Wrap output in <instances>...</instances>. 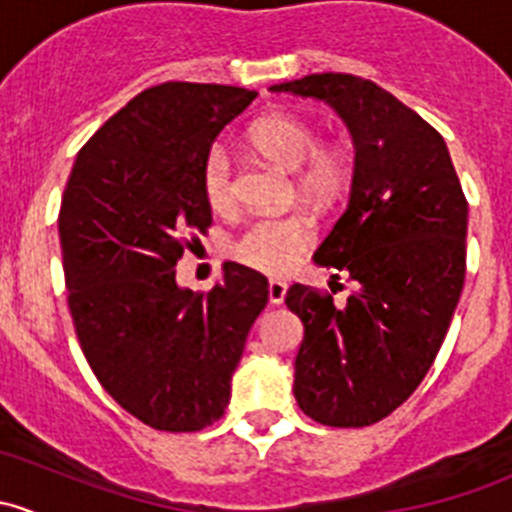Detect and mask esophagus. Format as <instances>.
<instances>
[{
    "label": "esophagus",
    "mask_w": 512,
    "mask_h": 512,
    "mask_svg": "<svg viewBox=\"0 0 512 512\" xmlns=\"http://www.w3.org/2000/svg\"><path fill=\"white\" fill-rule=\"evenodd\" d=\"M270 304H282L287 297V282L282 280H270Z\"/></svg>",
    "instance_id": "obj_1"
}]
</instances>
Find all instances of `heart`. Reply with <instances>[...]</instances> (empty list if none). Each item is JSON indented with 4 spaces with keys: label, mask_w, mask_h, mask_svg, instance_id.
Instances as JSON below:
<instances>
[{
    "label": "heart",
    "mask_w": 512,
    "mask_h": 512,
    "mask_svg": "<svg viewBox=\"0 0 512 512\" xmlns=\"http://www.w3.org/2000/svg\"><path fill=\"white\" fill-rule=\"evenodd\" d=\"M252 143L257 151L285 170H302L299 185L307 193H329L342 178V160L334 153L319 151V133L312 123L297 116H270L262 118L252 128ZM205 203L213 210H230L235 203V183H232L230 153L223 143L213 146L205 156L203 175ZM312 223L304 215H262L247 223L232 245L237 262L260 270L265 275H285L297 265L302 252L312 242Z\"/></svg>",
    "instance_id": "b5f03b06"
}]
</instances>
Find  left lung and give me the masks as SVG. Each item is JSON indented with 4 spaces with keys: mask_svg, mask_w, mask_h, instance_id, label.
I'll return each mask as SVG.
<instances>
[{
    "mask_svg": "<svg viewBox=\"0 0 512 512\" xmlns=\"http://www.w3.org/2000/svg\"><path fill=\"white\" fill-rule=\"evenodd\" d=\"M270 91L329 103L354 138L349 205L314 262L349 272L356 289L344 307L304 285L285 302L304 324L299 409L324 426H369L414 394L446 339L466 280L468 203L441 133L374 81L312 74Z\"/></svg>",
    "mask_w": 512,
    "mask_h": 512,
    "instance_id": "obj_1",
    "label": "left lung"
}]
</instances>
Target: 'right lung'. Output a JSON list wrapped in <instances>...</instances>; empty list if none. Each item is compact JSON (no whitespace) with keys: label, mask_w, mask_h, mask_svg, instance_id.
Listing matches in <instances>:
<instances>
[{"label":"right lung","mask_w":512,"mask_h":512,"mask_svg":"<svg viewBox=\"0 0 512 512\" xmlns=\"http://www.w3.org/2000/svg\"><path fill=\"white\" fill-rule=\"evenodd\" d=\"M257 91L168 81L128 101L76 156L59 213L69 309L103 389L146 426L200 431L225 414L267 280L225 262L180 287L188 232L210 225L203 163Z\"/></svg>","instance_id":"1"}]
</instances>
